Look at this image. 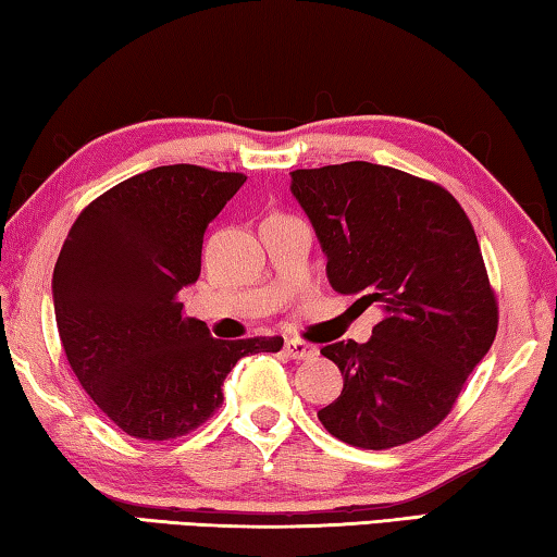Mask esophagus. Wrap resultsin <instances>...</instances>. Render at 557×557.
<instances>
[{"label": "esophagus", "instance_id": "1", "mask_svg": "<svg viewBox=\"0 0 557 557\" xmlns=\"http://www.w3.org/2000/svg\"><path fill=\"white\" fill-rule=\"evenodd\" d=\"M285 354L289 358H297V361H301V358L317 356V346L309 344V342H301V338H287V342H285Z\"/></svg>", "mask_w": 557, "mask_h": 557}]
</instances>
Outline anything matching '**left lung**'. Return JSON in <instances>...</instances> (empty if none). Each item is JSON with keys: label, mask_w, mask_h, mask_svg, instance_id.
I'll return each mask as SVG.
<instances>
[{"label": "left lung", "mask_w": 557, "mask_h": 557, "mask_svg": "<svg viewBox=\"0 0 557 557\" xmlns=\"http://www.w3.org/2000/svg\"><path fill=\"white\" fill-rule=\"evenodd\" d=\"M292 194L342 295L381 301L366 344L334 342L344 391L319 410L336 440L391 449L428 435L455 408L498 329V301L474 225L445 186L393 166L295 169Z\"/></svg>", "instance_id": "left-lung-1"}]
</instances>
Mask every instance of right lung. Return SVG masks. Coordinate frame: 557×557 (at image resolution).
Returning <instances> with one entry per match:
<instances>
[{"instance_id": "add662e5", "label": "right lung", "mask_w": 557, "mask_h": 557, "mask_svg": "<svg viewBox=\"0 0 557 557\" xmlns=\"http://www.w3.org/2000/svg\"><path fill=\"white\" fill-rule=\"evenodd\" d=\"M245 178L157 166L108 188L71 225L53 270L59 336L75 379L129 437L164 442L201 428L243 356L282 348V336L213 338L184 312L203 233Z\"/></svg>"}]
</instances>
